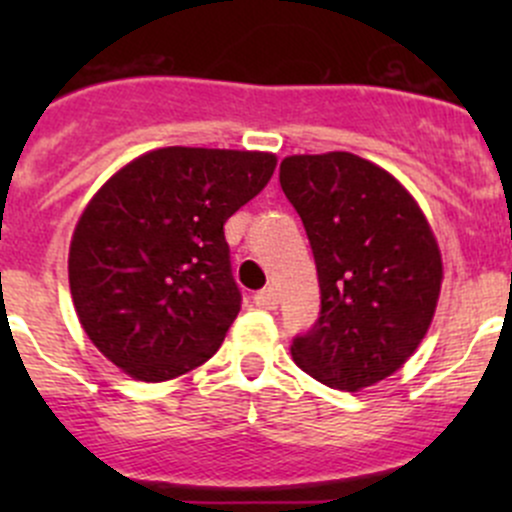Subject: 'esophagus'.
Returning <instances> with one entry per match:
<instances>
[{"mask_svg":"<svg viewBox=\"0 0 512 512\" xmlns=\"http://www.w3.org/2000/svg\"><path fill=\"white\" fill-rule=\"evenodd\" d=\"M255 304L260 309H277V304H280V299H277V292L272 287H265L260 289V292L255 294Z\"/></svg>","mask_w":512,"mask_h":512,"instance_id":"34e87169","label":"esophagus"}]
</instances>
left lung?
Returning <instances> with one entry per match:
<instances>
[{
  "mask_svg": "<svg viewBox=\"0 0 512 512\" xmlns=\"http://www.w3.org/2000/svg\"><path fill=\"white\" fill-rule=\"evenodd\" d=\"M280 185L317 262L322 312L292 342L312 379L342 391L399 371L436 314L443 262L414 195L381 165L347 151L287 156Z\"/></svg>",
  "mask_w": 512,
  "mask_h": 512,
  "instance_id": "obj_1",
  "label": "left lung"
}]
</instances>
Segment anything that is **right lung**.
<instances>
[{"label":"right lung","mask_w":512,"mask_h":512,"mask_svg":"<svg viewBox=\"0 0 512 512\" xmlns=\"http://www.w3.org/2000/svg\"><path fill=\"white\" fill-rule=\"evenodd\" d=\"M275 153L168 146L118 168L81 213L69 287L86 337L138 381L205 364L240 312L223 225Z\"/></svg>","instance_id":"right-lung-1"}]
</instances>
